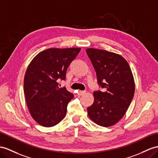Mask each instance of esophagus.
Here are the masks:
<instances>
[{"label":"esophagus","mask_w":158,"mask_h":158,"mask_svg":"<svg viewBox=\"0 0 158 158\" xmlns=\"http://www.w3.org/2000/svg\"><path fill=\"white\" fill-rule=\"evenodd\" d=\"M85 91H81V90H79V91H77V95H79V96H81V95H83V94H85Z\"/></svg>","instance_id":"1"}]
</instances>
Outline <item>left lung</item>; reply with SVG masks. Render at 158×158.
<instances>
[{"label": "left lung", "instance_id": "1", "mask_svg": "<svg viewBox=\"0 0 158 158\" xmlns=\"http://www.w3.org/2000/svg\"><path fill=\"white\" fill-rule=\"evenodd\" d=\"M100 90L94 92V102L87 107L89 118L103 127H110L123 118L133 99L135 83L131 68L121 55L105 50L87 48Z\"/></svg>", "mask_w": 158, "mask_h": 158}]
</instances>
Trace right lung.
I'll return each mask as SVG.
<instances>
[{"mask_svg":"<svg viewBox=\"0 0 158 158\" xmlns=\"http://www.w3.org/2000/svg\"><path fill=\"white\" fill-rule=\"evenodd\" d=\"M80 48H48L35 56L28 66L24 79V93L30 114L42 126L58 124L67 114L73 94L58 81L65 80L66 72Z\"/></svg>","mask_w":158,"mask_h":158,"instance_id":"add662e5","label":"right lung"}]
</instances>
